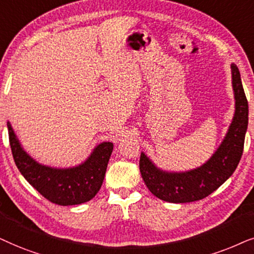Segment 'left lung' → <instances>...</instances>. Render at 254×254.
<instances>
[{
	"label": "left lung",
	"mask_w": 254,
	"mask_h": 254,
	"mask_svg": "<svg viewBox=\"0 0 254 254\" xmlns=\"http://www.w3.org/2000/svg\"><path fill=\"white\" fill-rule=\"evenodd\" d=\"M235 114L224 138L201 166L188 171H165L141 152L139 168L145 185L154 196L171 203H187L207 197L224 184L237 168L244 148L249 124V103L241 73L231 64Z\"/></svg>",
	"instance_id": "left-lung-1"
}]
</instances>
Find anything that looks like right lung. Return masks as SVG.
<instances>
[{
    "instance_id": "right-lung-1",
    "label": "right lung",
    "mask_w": 254,
    "mask_h": 254,
    "mask_svg": "<svg viewBox=\"0 0 254 254\" xmlns=\"http://www.w3.org/2000/svg\"><path fill=\"white\" fill-rule=\"evenodd\" d=\"M6 125L17 168L44 197L59 205H75L90 201L99 192L114 150L111 141L96 145L86 160L76 166L52 167L33 159L22 146L9 121Z\"/></svg>"
}]
</instances>
